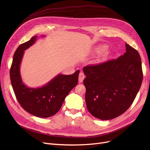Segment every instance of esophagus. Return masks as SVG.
<instances>
[{"instance_id":"esophagus-1","label":"esophagus","mask_w":150,"mask_h":150,"mask_svg":"<svg viewBox=\"0 0 150 150\" xmlns=\"http://www.w3.org/2000/svg\"><path fill=\"white\" fill-rule=\"evenodd\" d=\"M84 78H85V76H84V73H83V72H80L79 75V83H82Z\"/></svg>"}]
</instances>
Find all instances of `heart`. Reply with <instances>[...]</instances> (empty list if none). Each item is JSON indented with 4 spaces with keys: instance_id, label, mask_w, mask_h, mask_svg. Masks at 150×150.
<instances>
[{
    "instance_id": "1",
    "label": "heart",
    "mask_w": 150,
    "mask_h": 150,
    "mask_svg": "<svg viewBox=\"0 0 150 150\" xmlns=\"http://www.w3.org/2000/svg\"><path fill=\"white\" fill-rule=\"evenodd\" d=\"M101 49H102V50H106L107 49V47L106 46H103V47H101Z\"/></svg>"
}]
</instances>
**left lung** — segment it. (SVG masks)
I'll use <instances>...</instances> for the list:
<instances>
[{
	"mask_svg": "<svg viewBox=\"0 0 150 150\" xmlns=\"http://www.w3.org/2000/svg\"><path fill=\"white\" fill-rule=\"evenodd\" d=\"M125 46L126 52L117 59L83 67L86 106L91 114L101 120H112L124 113L142 83L139 54L127 43Z\"/></svg>",
	"mask_w": 150,
	"mask_h": 150,
	"instance_id": "1",
	"label": "left lung"
}]
</instances>
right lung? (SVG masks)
I'll list each match as a JSON object with an SVG mask.
<instances>
[{"label": "right lung", "mask_w": 150, "mask_h": 150, "mask_svg": "<svg viewBox=\"0 0 150 150\" xmlns=\"http://www.w3.org/2000/svg\"><path fill=\"white\" fill-rule=\"evenodd\" d=\"M37 38L38 35L33 36L17 47L13 54L10 78L16 98L24 110L35 116L48 117L59 111L67 94L78 84L79 70L71 75L58 74L42 87H28L22 82L20 65L24 51L33 46Z\"/></svg>", "instance_id": "obj_1"}]
</instances>
